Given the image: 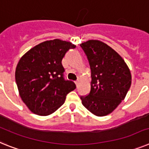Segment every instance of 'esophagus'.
<instances>
[{
  "mask_svg": "<svg viewBox=\"0 0 149 149\" xmlns=\"http://www.w3.org/2000/svg\"><path fill=\"white\" fill-rule=\"evenodd\" d=\"M75 84H76V86H77H77H78V85H79V81L78 80L76 81V82H75Z\"/></svg>",
  "mask_w": 149,
  "mask_h": 149,
  "instance_id": "1",
  "label": "esophagus"
}]
</instances>
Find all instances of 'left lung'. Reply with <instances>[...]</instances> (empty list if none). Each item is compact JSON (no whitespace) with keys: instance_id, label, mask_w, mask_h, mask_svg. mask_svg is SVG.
<instances>
[{"instance_id":"1","label":"left lung","mask_w":149,"mask_h":149,"mask_svg":"<svg viewBox=\"0 0 149 149\" xmlns=\"http://www.w3.org/2000/svg\"><path fill=\"white\" fill-rule=\"evenodd\" d=\"M91 69V90L81 96L82 104L93 114L103 117L113 112L125 98L132 77L124 60L113 48L98 40L80 45Z\"/></svg>"}]
</instances>
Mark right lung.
I'll use <instances>...</instances> for the list:
<instances>
[{
	"label": "right lung",
	"mask_w": 149,
	"mask_h": 149,
	"mask_svg": "<svg viewBox=\"0 0 149 149\" xmlns=\"http://www.w3.org/2000/svg\"><path fill=\"white\" fill-rule=\"evenodd\" d=\"M75 47L71 42L50 40L33 47L20 58L15 79L20 98L32 113H53L76 88L74 82L63 78L61 63L67 51Z\"/></svg>",
	"instance_id": "1"
}]
</instances>
